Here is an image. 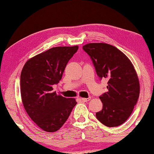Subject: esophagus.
<instances>
[{
    "mask_svg": "<svg viewBox=\"0 0 154 154\" xmlns=\"http://www.w3.org/2000/svg\"><path fill=\"white\" fill-rule=\"evenodd\" d=\"M91 97H88V98H81V100L82 102H88L90 100Z\"/></svg>",
    "mask_w": 154,
    "mask_h": 154,
    "instance_id": "obj_1",
    "label": "esophagus"
}]
</instances>
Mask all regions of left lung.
<instances>
[{"instance_id":"left-lung-1","label":"left lung","mask_w":154,"mask_h":154,"mask_svg":"<svg viewBox=\"0 0 154 154\" xmlns=\"http://www.w3.org/2000/svg\"><path fill=\"white\" fill-rule=\"evenodd\" d=\"M83 49L90 57L100 79L107 81L108 91L100 97L102 111L96 117L107 127L123 124L131 115L140 95V83L133 65L121 50L106 43H89Z\"/></svg>"}]
</instances>
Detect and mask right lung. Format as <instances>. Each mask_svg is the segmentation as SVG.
Masks as SVG:
<instances>
[{
    "label": "right lung",
    "instance_id": "1",
    "mask_svg": "<svg viewBox=\"0 0 154 154\" xmlns=\"http://www.w3.org/2000/svg\"><path fill=\"white\" fill-rule=\"evenodd\" d=\"M79 46L55 47L29 60L20 76L23 105L31 120L44 131L56 132L64 125L77 104L53 91L65 67Z\"/></svg>",
    "mask_w": 154,
    "mask_h": 154
}]
</instances>
